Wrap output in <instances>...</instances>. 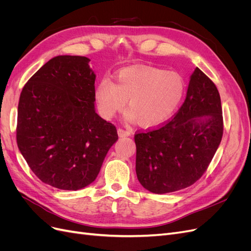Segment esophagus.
I'll return each instance as SVG.
<instances>
[{"mask_svg": "<svg viewBox=\"0 0 251 251\" xmlns=\"http://www.w3.org/2000/svg\"><path fill=\"white\" fill-rule=\"evenodd\" d=\"M117 133L120 136V137H126V136H130L131 132L127 131V130H124L123 127H118L117 128Z\"/></svg>", "mask_w": 251, "mask_h": 251, "instance_id": "obj_1", "label": "esophagus"}]
</instances>
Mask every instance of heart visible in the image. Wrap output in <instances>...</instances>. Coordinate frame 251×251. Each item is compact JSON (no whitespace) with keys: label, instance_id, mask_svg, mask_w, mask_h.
<instances>
[{"label":"heart","instance_id":"b5f03b06","mask_svg":"<svg viewBox=\"0 0 251 251\" xmlns=\"http://www.w3.org/2000/svg\"><path fill=\"white\" fill-rule=\"evenodd\" d=\"M185 90V80L178 72L130 67L117 73L116 83L108 78L98 82L94 97L103 118L110 119L123 111L128 100L126 119L151 127L163 125L174 115Z\"/></svg>","mask_w":251,"mask_h":251}]
</instances>
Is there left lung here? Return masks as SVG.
I'll use <instances>...</instances> for the list:
<instances>
[{
    "label": "left lung",
    "instance_id": "1",
    "mask_svg": "<svg viewBox=\"0 0 251 251\" xmlns=\"http://www.w3.org/2000/svg\"><path fill=\"white\" fill-rule=\"evenodd\" d=\"M219 91L196 68L186 98L173 118L146 132L135 133L136 174L154 194L191 186L206 172L223 136Z\"/></svg>",
    "mask_w": 251,
    "mask_h": 251
}]
</instances>
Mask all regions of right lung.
<instances>
[{
	"label": "right lung",
	"instance_id": "obj_1",
	"mask_svg": "<svg viewBox=\"0 0 251 251\" xmlns=\"http://www.w3.org/2000/svg\"><path fill=\"white\" fill-rule=\"evenodd\" d=\"M89 62L78 55L53 57L20 96L21 153L41 181L65 191L92 183L118 139L116 126L95 112V74Z\"/></svg>",
	"mask_w": 251,
	"mask_h": 251
}]
</instances>
